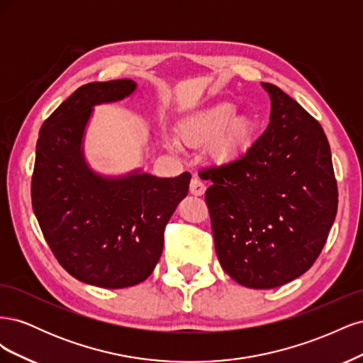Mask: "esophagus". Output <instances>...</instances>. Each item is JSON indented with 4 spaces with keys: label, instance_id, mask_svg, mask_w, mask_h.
<instances>
[{
    "label": "esophagus",
    "instance_id": "esophagus-1",
    "mask_svg": "<svg viewBox=\"0 0 363 363\" xmlns=\"http://www.w3.org/2000/svg\"><path fill=\"white\" fill-rule=\"evenodd\" d=\"M189 191L195 196H201L206 192V184L200 179H192L189 184Z\"/></svg>",
    "mask_w": 363,
    "mask_h": 363
}]
</instances>
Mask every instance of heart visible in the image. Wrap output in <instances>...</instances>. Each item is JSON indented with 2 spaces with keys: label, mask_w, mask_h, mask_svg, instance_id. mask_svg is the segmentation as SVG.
Instances as JSON below:
<instances>
[{
  "label": "heart",
  "mask_w": 363,
  "mask_h": 363,
  "mask_svg": "<svg viewBox=\"0 0 363 363\" xmlns=\"http://www.w3.org/2000/svg\"><path fill=\"white\" fill-rule=\"evenodd\" d=\"M232 103H219L203 112L184 119L179 125V135L186 147L211 144L215 160H228L244 150L252 138L255 124L245 115H235ZM177 148V144H171Z\"/></svg>",
  "instance_id": "obj_1"
}]
</instances>
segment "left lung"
<instances>
[{"mask_svg": "<svg viewBox=\"0 0 363 363\" xmlns=\"http://www.w3.org/2000/svg\"><path fill=\"white\" fill-rule=\"evenodd\" d=\"M267 130L236 160L201 171L215 250L239 284L272 289L320 256L337 211L332 152L323 127L280 87Z\"/></svg>", "mask_w": 363, "mask_h": 363, "instance_id": "left-lung-1", "label": "left lung"}]
</instances>
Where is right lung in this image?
<instances>
[{
    "mask_svg": "<svg viewBox=\"0 0 363 363\" xmlns=\"http://www.w3.org/2000/svg\"><path fill=\"white\" fill-rule=\"evenodd\" d=\"M135 91L130 79L79 87L42 124L36 144L31 204L43 238L72 277L98 288L148 279L162 256L164 227L189 191V172L104 177L87 164L83 136L94 106Z\"/></svg>",
    "mask_w": 363,
    "mask_h": 363,
    "instance_id": "right-lung-1",
    "label": "right lung"
}]
</instances>
